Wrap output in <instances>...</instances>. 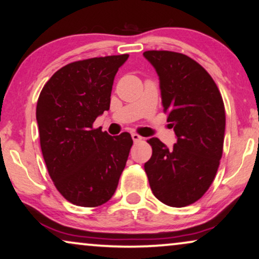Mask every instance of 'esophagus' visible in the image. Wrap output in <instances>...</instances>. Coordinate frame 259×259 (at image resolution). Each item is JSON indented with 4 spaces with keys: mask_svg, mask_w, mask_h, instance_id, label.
I'll use <instances>...</instances> for the list:
<instances>
[{
    "mask_svg": "<svg viewBox=\"0 0 259 259\" xmlns=\"http://www.w3.org/2000/svg\"><path fill=\"white\" fill-rule=\"evenodd\" d=\"M132 137H133V141L135 143L141 142V141H142V137H141L140 135H137V134H132Z\"/></svg>",
    "mask_w": 259,
    "mask_h": 259,
    "instance_id": "1",
    "label": "esophagus"
}]
</instances>
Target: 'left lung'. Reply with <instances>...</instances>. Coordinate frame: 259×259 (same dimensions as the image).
Segmentation results:
<instances>
[{"label":"left lung","mask_w":259,"mask_h":259,"mask_svg":"<svg viewBox=\"0 0 259 259\" xmlns=\"http://www.w3.org/2000/svg\"><path fill=\"white\" fill-rule=\"evenodd\" d=\"M143 57L160 79L163 111L177 135L168 148L156 137L144 163L154 195L171 207L191 205L214 180L223 155L225 108L218 86L201 65L187 55L147 51Z\"/></svg>","instance_id":"8db88e82"}]
</instances>
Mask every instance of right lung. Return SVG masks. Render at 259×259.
Instances as JSON below:
<instances>
[{"mask_svg": "<svg viewBox=\"0 0 259 259\" xmlns=\"http://www.w3.org/2000/svg\"><path fill=\"white\" fill-rule=\"evenodd\" d=\"M127 54L92 58L61 67L37 99L36 122L48 173L65 199L97 207L116 192L133 139L110 136L92 124L110 109L113 79Z\"/></svg>", "mask_w": 259, "mask_h": 259, "instance_id": "obj_1", "label": "right lung"}]
</instances>
